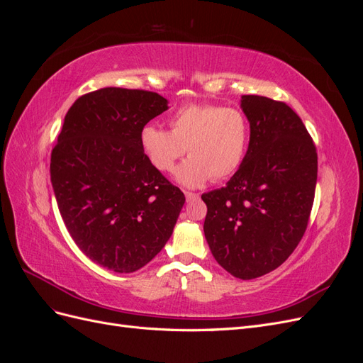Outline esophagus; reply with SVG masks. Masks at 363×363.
Wrapping results in <instances>:
<instances>
[{
  "instance_id": "1",
  "label": "esophagus",
  "mask_w": 363,
  "mask_h": 363,
  "mask_svg": "<svg viewBox=\"0 0 363 363\" xmlns=\"http://www.w3.org/2000/svg\"><path fill=\"white\" fill-rule=\"evenodd\" d=\"M184 196H186V200H188V201L200 199L199 194H194V192H189V191H184Z\"/></svg>"
}]
</instances>
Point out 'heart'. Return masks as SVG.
<instances>
[{
  "mask_svg": "<svg viewBox=\"0 0 363 363\" xmlns=\"http://www.w3.org/2000/svg\"><path fill=\"white\" fill-rule=\"evenodd\" d=\"M169 130L147 124L139 133V144L152 167L171 172L186 148L191 157L180 164L175 179L196 188L208 179L232 175L242 163L250 138L245 115L233 107L188 104L175 111Z\"/></svg>",
  "mask_w": 363,
  "mask_h": 363,
  "instance_id": "b5f03b06",
  "label": "heart"
}]
</instances>
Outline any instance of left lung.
<instances>
[{
	"instance_id": "1",
	"label": "left lung",
	"mask_w": 363,
	"mask_h": 363,
	"mask_svg": "<svg viewBox=\"0 0 363 363\" xmlns=\"http://www.w3.org/2000/svg\"><path fill=\"white\" fill-rule=\"evenodd\" d=\"M250 144L225 188L203 194L215 260L251 280L279 268L300 240L315 199L318 155L303 121L281 101L242 95Z\"/></svg>"
}]
</instances>
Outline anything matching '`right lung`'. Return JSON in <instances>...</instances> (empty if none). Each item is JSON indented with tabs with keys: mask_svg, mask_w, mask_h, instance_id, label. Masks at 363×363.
Returning a JSON list of instances; mask_svg holds the SVG:
<instances>
[{
	"mask_svg": "<svg viewBox=\"0 0 363 363\" xmlns=\"http://www.w3.org/2000/svg\"><path fill=\"white\" fill-rule=\"evenodd\" d=\"M168 111L156 92L104 87L77 100L51 152V183L63 223L84 255L135 272L168 242L184 194L152 167L139 133Z\"/></svg>",
	"mask_w": 363,
	"mask_h": 363,
	"instance_id": "add662e5",
	"label": "right lung"
}]
</instances>
